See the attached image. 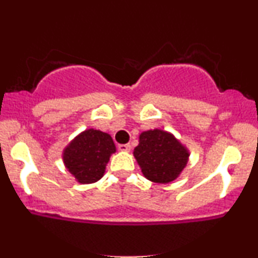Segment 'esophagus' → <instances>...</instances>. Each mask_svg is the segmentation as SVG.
Instances as JSON below:
<instances>
[{
  "mask_svg": "<svg viewBox=\"0 0 258 258\" xmlns=\"http://www.w3.org/2000/svg\"><path fill=\"white\" fill-rule=\"evenodd\" d=\"M117 149L121 150V152H130L131 146L130 144H117Z\"/></svg>",
  "mask_w": 258,
  "mask_h": 258,
  "instance_id": "obj_1",
  "label": "esophagus"
}]
</instances>
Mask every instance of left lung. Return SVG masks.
<instances>
[{
  "instance_id": "obj_1",
  "label": "left lung",
  "mask_w": 258,
  "mask_h": 258,
  "mask_svg": "<svg viewBox=\"0 0 258 258\" xmlns=\"http://www.w3.org/2000/svg\"><path fill=\"white\" fill-rule=\"evenodd\" d=\"M133 155L144 177L155 183H170L176 179L189 158L185 147L162 130L141 133Z\"/></svg>"
}]
</instances>
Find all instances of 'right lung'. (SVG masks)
<instances>
[{"mask_svg":"<svg viewBox=\"0 0 258 258\" xmlns=\"http://www.w3.org/2000/svg\"><path fill=\"white\" fill-rule=\"evenodd\" d=\"M115 150L116 148L110 135L91 128L79 135L65 148L63 160L78 182L88 184L102 178Z\"/></svg>","mask_w":258,"mask_h":258,"instance_id":"add662e5","label":"right lung"}]
</instances>
